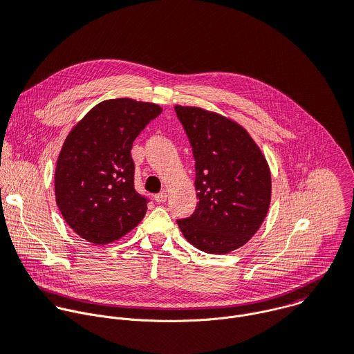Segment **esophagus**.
<instances>
[{
	"label": "esophagus",
	"mask_w": 354,
	"mask_h": 354,
	"mask_svg": "<svg viewBox=\"0 0 354 354\" xmlns=\"http://www.w3.org/2000/svg\"><path fill=\"white\" fill-rule=\"evenodd\" d=\"M167 198H168L167 190H162V192H160L158 194H156V200L158 201V203H164V201H167Z\"/></svg>",
	"instance_id": "34e87169"
}]
</instances>
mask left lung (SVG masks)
<instances>
[{
	"label": "left lung",
	"instance_id": "8db88e82",
	"mask_svg": "<svg viewBox=\"0 0 354 354\" xmlns=\"http://www.w3.org/2000/svg\"><path fill=\"white\" fill-rule=\"evenodd\" d=\"M196 161L197 207L178 220L197 249L221 255L245 245L269 212L272 175L261 148L236 122L197 106H175Z\"/></svg>",
	"mask_w": 354,
	"mask_h": 354
}]
</instances>
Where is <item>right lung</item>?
<instances>
[{
	"label": "right lung",
	"instance_id": "right-lung-1",
	"mask_svg": "<svg viewBox=\"0 0 354 354\" xmlns=\"http://www.w3.org/2000/svg\"><path fill=\"white\" fill-rule=\"evenodd\" d=\"M161 112L151 102L108 99L68 133L56 165V203L81 238L106 245L144 218L148 200L134 189L130 151L140 131Z\"/></svg>",
	"mask_w": 354,
	"mask_h": 354
}]
</instances>
